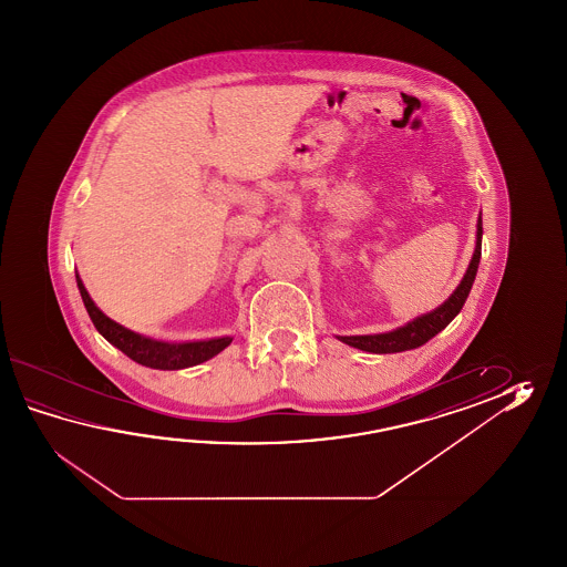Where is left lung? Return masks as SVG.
Masks as SVG:
<instances>
[{"mask_svg": "<svg viewBox=\"0 0 567 567\" xmlns=\"http://www.w3.org/2000/svg\"><path fill=\"white\" fill-rule=\"evenodd\" d=\"M482 255V217L476 223V249L472 255L471 266L466 269L464 278L460 281L458 288L447 298L442 306H437L434 312L423 313L420 318L411 320L398 330H391L385 334H367V337H338L344 344L354 347V349L367 350L374 354H389V352H403V350L417 349L425 344L430 338H434L437 332H442L456 316H458L464 301L471 293L472 284L478 271Z\"/></svg>", "mask_w": 567, "mask_h": 567, "instance_id": "obj_1", "label": "left lung"}]
</instances>
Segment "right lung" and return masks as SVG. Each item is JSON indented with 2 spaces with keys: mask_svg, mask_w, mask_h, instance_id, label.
<instances>
[{
  "mask_svg": "<svg viewBox=\"0 0 567 567\" xmlns=\"http://www.w3.org/2000/svg\"><path fill=\"white\" fill-rule=\"evenodd\" d=\"M76 286H79L86 312L91 316L99 334L111 342L115 349H120L123 354H127L132 361L140 362L150 369L178 371V369L194 367V364L213 359L215 354L227 349L233 342L230 337L196 340V342H162L154 338L142 337L137 332L127 330L125 326L113 322L109 316L101 312L96 308L95 301L91 300L79 274H76Z\"/></svg>",
  "mask_w": 567,
  "mask_h": 567,
  "instance_id": "obj_1",
  "label": "right lung"
}]
</instances>
